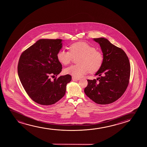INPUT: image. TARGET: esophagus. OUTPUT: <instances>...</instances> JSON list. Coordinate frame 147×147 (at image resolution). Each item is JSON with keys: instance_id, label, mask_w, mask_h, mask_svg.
I'll use <instances>...</instances> for the list:
<instances>
[{"instance_id": "34e87169", "label": "esophagus", "mask_w": 147, "mask_h": 147, "mask_svg": "<svg viewBox=\"0 0 147 147\" xmlns=\"http://www.w3.org/2000/svg\"><path fill=\"white\" fill-rule=\"evenodd\" d=\"M72 79L73 81H78L79 80H80V78H76V77H72Z\"/></svg>"}]
</instances>
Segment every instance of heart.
I'll return each instance as SVG.
<instances>
[{
	"label": "heart",
	"mask_w": 147,
	"mask_h": 147,
	"mask_svg": "<svg viewBox=\"0 0 147 147\" xmlns=\"http://www.w3.org/2000/svg\"><path fill=\"white\" fill-rule=\"evenodd\" d=\"M69 49L70 51L61 50L57 54V59L61 64L68 65L73 57H80L77 61L79 64L65 69L66 74L75 77H80L89 71L91 73L96 72L101 66L103 61L102 53L87 42H74L70 45Z\"/></svg>",
	"instance_id": "1"
}]
</instances>
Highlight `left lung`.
<instances>
[{
    "label": "left lung",
    "mask_w": 147,
    "mask_h": 147,
    "mask_svg": "<svg viewBox=\"0 0 147 147\" xmlns=\"http://www.w3.org/2000/svg\"><path fill=\"white\" fill-rule=\"evenodd\" d=\"M103 53V61L96 73V79L87 80L84 89L87 96L99 105H108L119 98L129 85L131 66L124 51L107 38H93Z\"/></svg>",
    "instance_id": "8db88e82"
}]
</instances>
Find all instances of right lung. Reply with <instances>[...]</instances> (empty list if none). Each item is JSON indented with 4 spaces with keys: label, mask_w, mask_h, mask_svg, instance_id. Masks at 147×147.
Instances as JSON below:
<instances>
[{
    "label": "right lung",
    "mask_w": 147,
    "mask_h": 147,
    "mask_svg": "<svg viewBox=\"0 0 147 147\" xmlns=\"http://www.w3.org/2000/svg\"><path fill=\"white\" fill-rule=\"evenodd\" d=\"M61 39H40L22 52L18 66L20 82L30 98L40 105H50L64 96L70 75L51 80L50 75H58L62 66L57 54L62 48Z\"/></svg>",
    "instance_id": "obj_1"
}]
</instances>
